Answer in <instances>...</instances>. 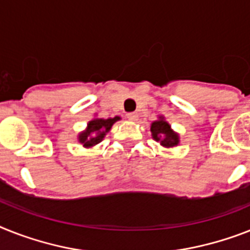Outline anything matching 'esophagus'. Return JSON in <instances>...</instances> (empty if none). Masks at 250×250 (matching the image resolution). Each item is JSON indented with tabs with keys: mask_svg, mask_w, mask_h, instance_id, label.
<instances>
[{
	"mask_svg": "<svg viewBox=\"0 0 250 250\" xmlns=\"http://www.w3.org/2000/svg\"><path fill=\"white\" fill-rule=\"evenodd\" d=\"M126 117H127V119H129L130 121H135V120H137V119H138V113L130 112V113H127Z\"/></svg>",
	"mask_w": 250,
	"mask_h": 250,
	"instance_id": "esophagus-1",
	"label": "esophagus"
}]
</instances>
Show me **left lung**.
<instances>
[{"label": "left lung", "mask_w": 250, "mask_h": 250, "mask_svg": "<svg viewBox=\"0 0 250 250\" xmlns=\"http://www.w3.org/2000/svg\"><path fill=\"white\" fill-rule=\"evenodd\" d=\"M150 131H152V138L165 148L175 147L180 142L179 134L175 133L174 130L171 129L170 124L165 121L164 116H160L158 120L152 123Z\"/></svg>", "instance_id": "obj_1"}]
</instances>
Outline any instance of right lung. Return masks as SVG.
Masks as SVG:
<instances>
[{
  "label": "right lung",
  "mask_w": 250,
  "mask_h": 250,
  "mask_svg": "<svg viewBox=\"0 0 250 250\" xmlns=\"http://www.w3.org/2000/svg\"><path fill=\"white\" fill-rule=\"evenodd\" d=\"M119 120H120L119 116H115L112 119H93L88 123L86 129L79 134V137H78L79 143L83 144V147L85 148L94 147L102 142L113 124Z\"/></svg>",
  "instance_id": "right-lung-1"
}]
</instances>
